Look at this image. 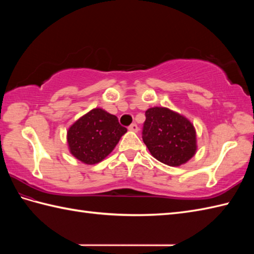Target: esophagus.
Masks as SVG:
<instances>
[{
	"mask_svg": "<svg viewBox=\"0 0 254 254\" xmlns=\"http://www.w3.org/2000/svg\"><path fill=\"white\" fill-rule=\"evenodd\" d=\"M128 130L132 131V132H137L138 131V127L136 126L135 123H132L130 127H128Z\"/></svg>",
	"mask_w": 254,
	"mask_h": 254,
	"instance_id": "obj_1",
	"label": "esophagus"
}]
</instances>
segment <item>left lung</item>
I'll list each match as a JSON object with an SVG mask.
<instances>
[{
  "label": "left lung",
  "mask_w": 254,
  "mask_h": 254,
  "mask_svg": "<svg viewBox=\"0 0 254 254\" xmlns=\"http://www.w3.org/2000/svg\"><path fill=\"white\" fill-rule=\"evenodd\" d=\"M143 141L160 163L179 167L196 153V132L193 123L169 108L153 107L145 112Z\"/></svg>",
  "instance_id": "1"
}]
</instances>
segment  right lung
Segmentation results:
<instances>
[{"instance_id":"1","label":"right lung","mask_w":254,"mask_h":254,"mask_svg":"<svg viewBox=\"0 0 254 254\" xmlns=\"http://www.w3.org/2000/svg\"><path fill=\"white\" fill-rule=\"evenodd\" d=\"M127 132L116 116L101 108H95L68 127V150L83 164H98L115 149Z\"/></svg>"}]
</instances>
